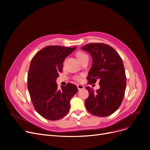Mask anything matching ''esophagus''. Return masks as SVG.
<instances>
[{
  "instance_id": "esophagus-1",
  "label": "esophagus",
  "mask_w": 150,
  "mask_h": 150,
  "mask_svg": "<svg viewBox=\"0 0 150 150\" xmlns=\"http://www.w3.org/2000/svg\"><path fill=\"white\" fill-rule=\"evenodd\" d=\"M77 88H78V90H81V89H83L84 88V86L81 84H77Z\"/></svg>"
}]
</instances>
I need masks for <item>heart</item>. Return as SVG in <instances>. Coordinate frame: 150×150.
I'll use <instances>...</instances> for the list:
<instances>
[{"label": "heart", "mask_w": 150, "mask_h": 150, "mask_svg": "<svg viewBox=\"0 0 150 150\" xmlns=\"http://www.w3.org/2000/svg\"><path fill=\"white\" fill-rule=\"evenodd\" d=\"M76 58L77 59H78V61H80L81 59H84V58H86V57H88V55L86 54V53L83 52H78L76 54ZM74 79L77 81H81L82 80V76L81 75H75L74 76Z\"/></svg>", "instance_id": "1"}]
</instances>
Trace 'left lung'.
Wrapping results in <instances>:
<instances>
[{
  "label": "left lung",
  "instance_id": "obj_1",
  "mask_svg": "<svg viewBox=\"0 0 150 150\" xmlns=\"http://www.w3.org/2000/svg\"><path fill=\"white\" fill-rule=\"evenodd\" d=\"M81 49L89 52L92 58L88 83L99 80L100 87L96 91L89 86L86 88L89 93L85 101L86 108L98 117L111 115L121 105L127 86L122 59L111 46L103 43L88 44Z\"/></svg>",
  "mask_w": 150,
  "mask_h": 150
}]
</instances>
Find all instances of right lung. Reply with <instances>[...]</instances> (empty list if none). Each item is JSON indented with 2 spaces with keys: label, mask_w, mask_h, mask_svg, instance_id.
Listing matches in <instances>:
<instances>
[{
  "label": "right lung",
  "mask_w": 150,
  "mask_h": 150,
  "mask_svg": "<svg viewBox=\"0 0 150 150\" xmlns=\"http://www.w3.org/2000/svg\"><path fill=\"white\" fill-rule=\"evenodd\" d=\"M75 49L49 45L39 50L31 61L27 87L35 110L45 119L57 120L69 111L70 100L78 88L68 83L59 89L56 80L62 71L63 62Z\"/></svg>",
  "instance_id": "obj_1"
}]
</instances>
